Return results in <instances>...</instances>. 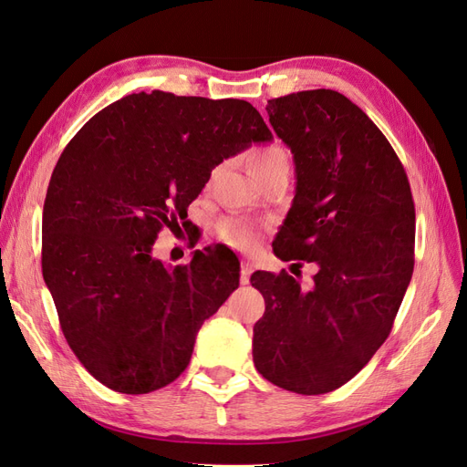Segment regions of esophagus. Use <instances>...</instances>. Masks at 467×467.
I'll return each instance as SVG.
<instances>
[{
    "label": "esophagus",
    "mask_w": 467,
    "mask_h": 467,
    "mask_svg": "<svg viewBox=\"0 0 467 467\" xmlns=\"http://www.w3.org/2000/svg\"><path fill=\"white\" fill-rule=\"evenodd\" d=\"M251 273H253V265L249 261H242V271H239V280H242V285H249Z\"/></svg>",
    "instance_id": "obj_1"
}]
</instances>
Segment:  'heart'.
Segmentation results:
<instances>
[{"instance_id": "1", "label": "heart", "mask_w": 467, "mask_h": 467, "mask_svg": "<svg viewBox=\"0 0 467 467\" xmlns=\"http://www.w3.org/2000/svg\"><path fill=\"white\" fill-rule=\"evenodd\" d=\"M247 163L253 177L261 182L266 181L268 177L290 171L288 153L280 146H266V148L253 150L249 153ZM216 232L222 242L228 244L230 247H235L239 251H253L261 237V225L242 216H228L218 222Z\"/></svg>"}]
</instances>
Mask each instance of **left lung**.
I'll list each match as a JSON object with an SVG mask.
<instances>
[{
  "mask_svg": "<svg viewBox=\"0 0 467 467\" xmlns=\"http://www.w3.org/2000/svg\"><path fill=\"white\" fill-rule=\"evenodd\" d=\"M266 112L296 165L273 249L317 273L307 290L285 271L251 276L265 298L253 362L282 389L319 395L355 378L393 327L415 265L413 194L386 136L338 91L271 99Z\"/></svg>",
  "mask_w": 467,
  "mask_h": 467,
  "instance_id": "1",
  "label": "left lung"
}]
</instances>
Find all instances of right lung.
<instances>
[{
  "mask_svg": "<svg viewBox=\"0 0 467 467\" xmlns=\"http://www.w3.org/2000/svg\"><path fill=\"white\" fill-rule=\"evenodd\" d=\"M271 138L242 99L142 91L66 146L42 212V276L69 348L103 386L150 393L187 368L196 333L239 286V263L216 245L167 268L151 247L212 169Z\"/></svg>",
  "mask_w": 467,
  "mask_h": 467,
  "instance_id": "1",
  "label": "right lung"
}]
</instances>
